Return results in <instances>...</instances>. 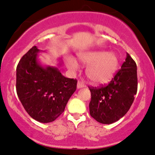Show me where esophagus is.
I'll return each instance as SVG.
<instances>
[{"label":"esophagus","mask_w":155,"mask_h":155,"mask_svg":"<svg viewBox=\"0 0 155 155\" xmlns=\"http://www.w3.org/2000/svg\"><path fill=\"white\" fill-rule=\"evenodd\" d=\"M84 87V84L82 82V81H79L77 83V89H80V88H82Z\"/></svg>","instance_id":"1"}]
</instances>
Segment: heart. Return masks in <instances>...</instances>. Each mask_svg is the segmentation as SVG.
I'll return each instance as SVG.
<instances>
[{"instance_id":"1","label":"heart","mask_w":155,"mask_h":155,"mask_svg":"<svg viewBox=\"0 0 155 155\" xmlns=\"http://www.w3.org/2000/svg\"><path fill=\"white\" fill-rule=\"evenodd\" d=\"M79 61L86 68L87 77L96 84H105L113 79L118 71L119 59L118 56L113 52L98 50L91 51L79 54ZM70 71L76 72L79 64L74 59L68 61Z\"/></svg>"}]
</instances>
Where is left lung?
<instances>
[{
	"mask_svg": "<svg viewBox=\"0 0 155 155\" xmlns=\"http://www.w3.org/2000/svg\"><path fill=\"white\" fill-rule=\"evenodd\" d=\"M137 89V65L127 54L125 62L108 85L90 89V114L104 124L117 121L130 110Z\"/></svg>",
	"mask_w": 155,
	"mask_h": 155,
	"instance_id": "1",
	"label": "left lung"
}]
</instances>
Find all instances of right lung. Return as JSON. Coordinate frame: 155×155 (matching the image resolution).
<instances>
[{
  "mask_svg": "<svg viewBox=\"0 0 155 155\" xmlns=\"http://www.w3.org/2000/svg\"><path fill=\"white\" fill-rule=\"evenodd\" d=\"M42 51L33 46L17 66L16 90L28 115L41 123L56 120L64 112L76 90V79L64 77L58 67L42 65L38 59Z\"/></svg>",
  "mask_w": 155,
  "mask_h": 155,
  "instance_id": "1",
  "label": "right lung"
}]
</instances>
